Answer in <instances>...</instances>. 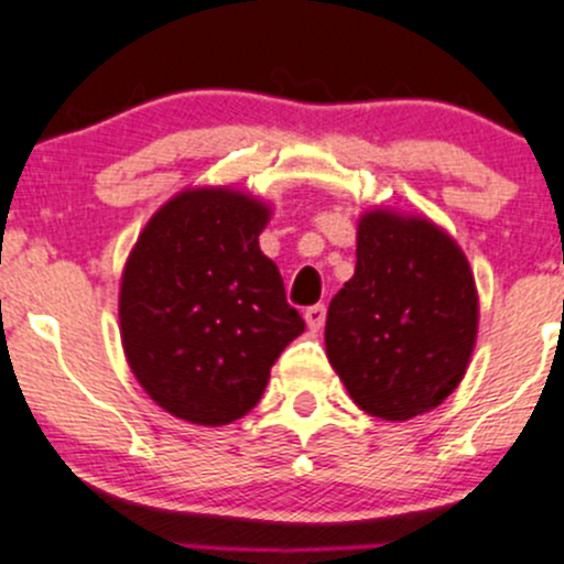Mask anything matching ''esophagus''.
I'll list each match as a JSON object with an SVG mask.
<instances>
[{
  "mask_svg": "<svg viewBox=\"0 0 564 564\" xmlns=\"http://www.w3.org/2000/svg\"><path fill=\"white\" fill-rule=\"evenodd\" d=\"M324 318H327V308H324V305H311V308H305V322H308V327L314 329V333L324 327Z\"/></svg>",
  "mask_w": 564,
  "mask_h": 564,
  "instance_id": "1",
  "label": "esophagus"
}]
</instances>
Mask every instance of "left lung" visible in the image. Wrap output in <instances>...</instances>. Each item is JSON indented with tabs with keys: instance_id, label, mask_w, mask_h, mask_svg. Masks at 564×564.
<instances>
[{
	"instance_id": "left-lung-1",
	"label": "left lung",
	"mask_w": 564,
	"mask_h": 564,
	"mask_svg": "<svg viewBox=\"0 0 564 564\" xmlns=\"http://www.w3.org/2000/svg\"><path fill=\"white\" fill-rule=\"evenodd\" d=\"M475 338L477 289L456 240L417 215H362L355 275L324 327L351 401L382 420L431 412L464 379Z\"/></svg>"
}]
</instances>
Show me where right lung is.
Returning <instances> with one entry per match:
<instances>
[{"instance_id":"right-lung-1","label":"right lung","mask_w":564,"mask_h":564,"mask_svg":"<svg viewBox=\"0 0 564 564\" xmlns=\"http://www.w3.org/2000/svg\"><path fill=\"white\" fill-rule=\"evenodd\" d=\"M270 207L231 187H187L150 218L119 286L133 377L174 417L229 425L259 403L305 329L259 248Z\"/></svg>"}]
</instances>
